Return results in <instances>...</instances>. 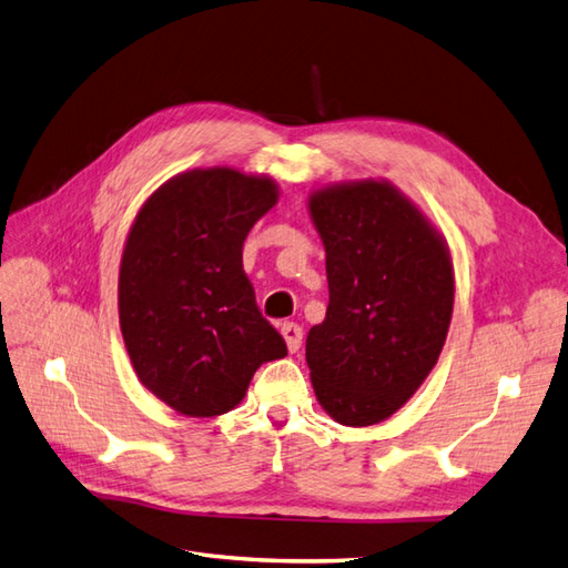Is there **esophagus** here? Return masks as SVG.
<instances>
[{"label": "esophagus", "mask_w": 568, "mask_h": 568, "mask_svg": "<svg viewBox=\"0 0 568 568\" xmlns=\"http://www.w3.org/2000/svg\"><path fill=\"white\" fill-rule=\"evenodd\" d=\"M281 333H283V338H285V343H287V351L290 353H297L300 347H302V326H297V324H293V322H287V324H283V328H281Z\"/></svg>", "instance_id": "esophagus-1"}]
</instances>
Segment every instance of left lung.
I'll return each instance as SVG.
<instances>
[{
  "label": "left lung",
  "instance_id": "1",
  "mask_svg": "<svg viewBox=\"0 0 568 568\" xmlns=\"http://www.w3.org/2000/svg\"><path fill=\"white\" fill-rule=\"evenodd\" d=\"M310 213L326 250L328 307L310 328L316 400L345 427H369L423 386L454 314L446 240L382 180L316 189Z\"/></svg>",
  "mask_w": 568,
  "mask_h": 568
}]
</instances>
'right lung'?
I'll return each instance as SVG.
<instances>
[{
	"label": "right lung",
	"instance_id": "1",
	"mask_svg": "<svg viewBox=\"0 0 568 568\" xmlns=\"http://www.w3.org/2000/svg\"><path fill=\"white\" fill-rule=\"evenodd\" d=\"M275 203L266 174L199 168L155 189L129 230L122 338L139 382L180 415L232 410L254 372L287 355L242 268L246 235Z\"/></svg>",
	"mask_w": 568,
	"mask_h": 568
}]
</instances>
